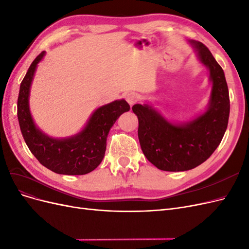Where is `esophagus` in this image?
<instances>
[{"label": "esophagus", "mask_w": 249, "mask_h": 249, "mask_svg": "<svg viewBox=\"0 0 249 249\" xmlns=\"http://www.w3.org/2000/svg\"><path fill=\"white\" fill-rule=\"evenodd\" d=\"M125 100H126L127 103L131 105V106H133L134 104H136L138 102L139 95L136 92H130V93H127L125 95Z\"/></svg>", "instance_id": "1"}]
</instances>
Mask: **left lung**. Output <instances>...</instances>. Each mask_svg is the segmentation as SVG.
I'll return each mask as SVG.
<instances>
[{"instance_id": "obj_1", "label": "left lung", "mask_w": 249, "mask_h": 249, "mask_svg": "<svg viewBox=\"0 0 249 249\" xmlns=\"http://www.w3.org/2000/svg\"><path fill=\"white\" fill-rule=\"evenodd\" d=\"M191 43L209 69L213 83L208 110L192 122L175 124L148 105L136 104L132 108L138 117V138L143 154L164 171H185L198 166L215 152L228 127L230 96L223 70L205 44Z\"/></svg>"}]
</instances>
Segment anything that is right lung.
<instances>
[{
    "mask_svg": "<svg viewBox=\"0 0 249 249\" xmlns=\"http://www.w3.org/2000/svg\"><path fill=\"white\" fill-rule=\"evenodd\" d=\"M41 52L30 65L20 83L18 99V118L22 137L31 153L44 167L59 175L81 176L94 170L106 152L107 136L112 125L123 113L130 110L124 100L114 101L94 111L88 124L76 136L54 139L35 126L29 110L30 87Z\"/></svg>",
    "mask_w": 249,
    "mask_h": 249,
    "instance_id": "obj_1",
    "label": "right lung"
}]
</instances>
